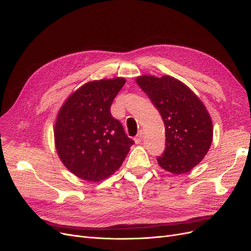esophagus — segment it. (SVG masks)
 <instances>
[{"label": "esophagus", "instance_id": "obj_1", "mask_svg": "<svg viewBox=\"0 0 251 251\" xmlns=\"http://www.w3.org/2000/svg\"><path fill=\"white\" fill-rule=\"evenodd\" d=\"M143 139H144V132H143V131H139L138 134L136 135V137L134 138L135 143H136V144H140L141 140H143Z\"/></svg>", "mask_w": 251, "mask_h": 251}]
</instances>
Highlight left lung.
Masks as SVG:
<instances>
[{"label": "left lung", "instance_id": "8db88e82", "mask_svg": "<svg viewBox=\"0 0 251 251\" xmlns=\"http://www.w3.org/2000/svg\"><path fill=\"white\" fill-rule=\"evenodd\" d=\"M136 83L156 106L165 125V151L157 158L164 170L182 174L203 160L213 137L212 121L204 103L179 80L139 75Z\"/></svg>", "mask_w": 251, "mask_h": 251}]
</instances>
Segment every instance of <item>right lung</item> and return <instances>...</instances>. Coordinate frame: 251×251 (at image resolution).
I'll list each match as a JSON object with an SVG mask.
<instances>
[{
  "label": "right lung",
  "mask_w": 251,
  "mask_h": 251,
  "mask_svg": "<svg viewBox=\"0 0 251 251\" xmlns=\"http://www.w3.org/2000/svg\"><path fill=\"white\" fill-rule=\"evenodd\" d=\"M124 78L95 80L73 92L61 105L54 141L63 165L79 178L100 181L120 167L134 141L111 115Z\"/></svg>",
  "instance_id": "obj_1"
}]
</instances>
